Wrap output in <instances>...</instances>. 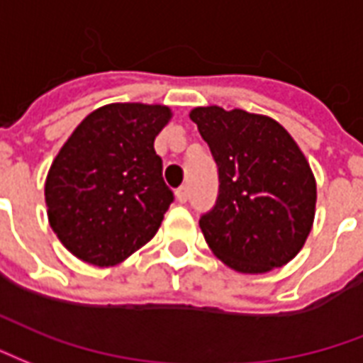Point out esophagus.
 <instances>
[{
	"label": "esophagus",
	"instance_id": "obj_1",
	"mask_svg": "<svg viewBox=\"0 0 363 363\" xmlns=\"http://www.w3.org/2000/svg\"><path fill=\"white\" fill-rule=\"evenodd\" d=\"M176 199L179 203H187V199H189V187L187 185H182L178 191H176Z\"/></svg>",
	"mask_w": 363,
	"mask_h": 363
}]
</instances>
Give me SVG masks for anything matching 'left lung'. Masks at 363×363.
Returning a JSON list of instances; mask_svg holds the SVG:
<instances>
[{
    "mask_svg": "<svg viewBox=\"0 0 363 363\" xmlns=\"http://www.w3.org/2000/svg\"><path fill=\"white\" fill-rule=\"evenodd\" d=\"M218 166V199L199 220L216 257L242 274L290 263L313 228L315 176L279 121L240 108L189 112Z\"/></svg>",
    "mask_w": 363,
    "mask_h": 363,
    "instance_id": "obj_1",
    "label": "left lung"
}]
</instances>
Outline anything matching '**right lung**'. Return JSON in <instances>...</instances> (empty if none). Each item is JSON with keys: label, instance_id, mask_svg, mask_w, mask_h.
Listing matches in <instances>:
<instances>
[{"label": "right lung", "instance_id": "add662e5", "mask_svg": "<svg viewBox=\"0 0 363 363\" xmlns=\"http://www.w3.org/2000/svg\"><path fill=\"white\" fill-rule=\"evenodd\" d=\"M170 106L113 102L73 129L44 184L48 222L77 259L123 263L155 238L174 195L162 179L155 139Z\"/></svg>", "mask_w": 363, "mask_h": 363}]
</instances>
